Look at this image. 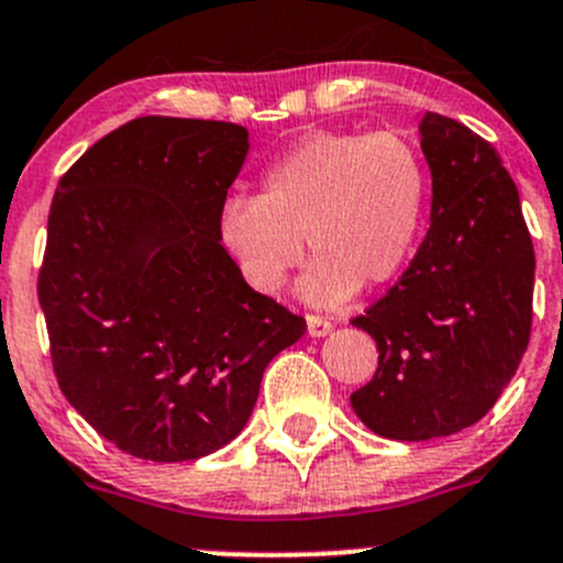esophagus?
Listing matches in <instances>:
<instances>
[{
    "mask_svg": "<svg viewBox=\"0 0 563 563\" xmlns=\"http://www.w3.org/2000/svg\"><path fill=\"white\" fill-rule=\"evenodd\" d=\"M332 332V321L321 319V316H308V335L310 338H324Z\"/></svg>",
    "mask_w": 563,
    "mask_h": 563,
    "instance_id": "esophagus-1",
    "label": "esophagus"
}]
</instances>
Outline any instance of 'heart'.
<instances>
[{
    "mask_svg": "<svg viewBox=\"0 0 563 563\" xmlns=\"http://www.w3.org/2000/svg\"><path fill=\"white\" fill-rule=\"evenodd\" d=\"M432 178L418 145L398 131H313L277 156L261 195H231L217 239L255 294L272 297L305 258L310 305H335L401 275L429 211Z\"/></svg>",
    "mask_w": 563,
    "mask_h": 563,
    "instance_id": "obj_1",
    "label": "heart"
}]
</instances>
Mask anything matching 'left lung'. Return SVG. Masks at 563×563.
Returning a JSON list of instances; mask_svg holds the SVG:
<instances>
[{
	"label": "left lung",
	"mask_w": 563,
	"mask_h": 563,
	"mask_svg": "<svg viewBox=\"0 0 563 563\" xmlns=\"http://www.w3.org/2000/svg\"><path fill=\"white\" fill-rule=\"evenodd\" d=\"M432 214L401 280L352 321L379 349L352 409L379 438H449L493 409L531 338L533 258L498 151L460 120L420 114Z\"/></svg>",
	"instance_id": "8db88e82"
}]
</instances>
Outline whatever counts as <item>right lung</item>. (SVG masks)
I'll list each match as a JSON object with an SVG mask.
<instances>
[{
	"mask_svg": "<svg viewBox=\"0 0 563 563\" xmlns=\"http://www.w3.org/2000/svg\"><path fill=\"white\" fill-rule=\"evenodd\" d=\"M250 151L222 120L136 118L63 176L37 299L70 407L136 460L239 438L261 376L305 319L255 294L217 239Z\"/></svg>",
	"mask_w": 563,
	"mask_h": 563,
	"instance_id": "1",
	"label": "right lung"
}]
</instances>
